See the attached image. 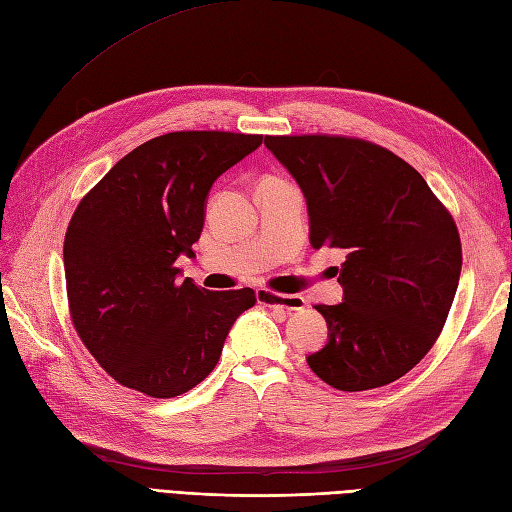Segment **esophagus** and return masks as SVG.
I'll return each mask as SVG.
<instances>
[{"label": "esophagus", "instance_id": "obj_1", "mask_svg": "<svg viewBox=\"0 0 512 512\" xmlns=\"http://www.w3.org/2000/svg\"><path fill=\"white\" fill-rule=\"evenodd\" d=\"M257 300L261 305L266 307H277V309H285V311H300L305 309L307 300L298 294H277L270 290H257Z\"/></svg>", "mask_w": 512, "mask_h": 512}]
</instances>
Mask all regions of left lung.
I'll return each instance as SVG.
<instances>
[{
    "label": "left lung",
    "instance_id": "8db88e82",
    "mask_svg": "<svg viewBox=\"0 0 512 512\" xmlns=\"http://www.w3.org/2000/svg\"><path fill=\"white\" fill-rule=\"evenodd\" d=\"M303 190L313 248H342L344 300L316 305L329 342L309 368L339 391L398 381L426 357L448 318L463 266L461 238L424 177L374 142L266 136Z\"/></svg>",
    "mask_w": 512,
    "mask_h": 512
}]
</instances>
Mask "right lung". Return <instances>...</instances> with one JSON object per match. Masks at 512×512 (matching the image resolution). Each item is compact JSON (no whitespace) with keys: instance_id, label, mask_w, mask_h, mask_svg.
I'll return each instance as SVG.
<instances>
[{"instance_id":"obj_1","label":"right lung","mask_w":512,"mask_h":512,"mask_svg":"<svg viewBox=\"0 0 512 512\" xmlns=\"http://www.w3.org/2000/svg\"><path fill=\"white\" fill-rule=\"evenodd\" d=\"M259 134L173 131L147 140L90 190L64 235V277L77 335L123 387L175 398L216 368L251 287L209 292L179 281L194 257L214 181L261 144Z\"/></svg>"}]
</instances>
